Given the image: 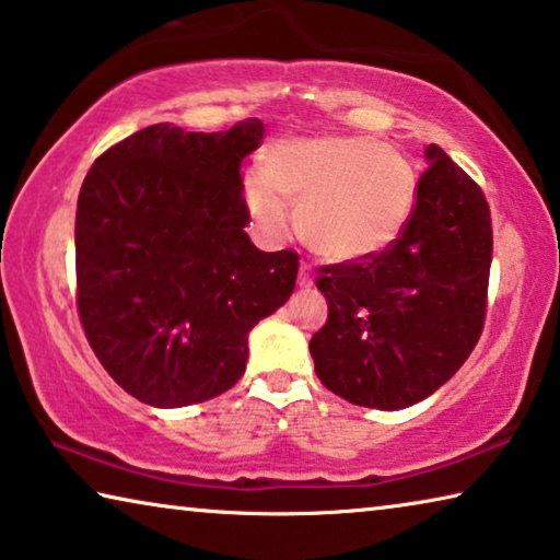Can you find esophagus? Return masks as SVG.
<instances>
[{
    "mask_svg": "<svg viewBox=\"0 0 560 560\" xmlns=\"http://www.w3.org/2000/svg\"><path fill=\"white\" fill-rule=\"evenodd\" d=\"M298 285H300V288H310V285H313V275H310V268H307L305 262L300 265V272H298Z\"/></svg>",
    "mask_w": 560,
    "mask_h": 560,
    "instance_id": "1",
    "label": "esophagus"
}]
</instances>
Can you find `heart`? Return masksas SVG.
<instances>
[{
    "instance_id": "heart-1",
    "label": "heart",
    "mask_w": 560,
    "mask_h": 560,
    "mask_svg": "<svg viewBox=\"0 0 560 560\" xmlns=\"http://www.w3.org/2000/svg\"><path fill=\"white\" fill-rule=\"evenodd\" d=\"M417 171L399 149L366 136L272 143L245 203L270 241L285 237L298 206L305 243L327 260L374 258L405 233L417 206Z\"/></svg>"
}]
</instances>
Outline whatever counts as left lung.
I'll use <instances>...</instances> for the list:
<instances>
[{"mask_svg":"<svg viewBox=\"0 0 560 560\" xmlns=\"http://www.w3.org/2000/svg\"><path fill=\"white\" fill-rule=\"evenodd\" d=\"M387 250L323 265L327 323L310 340L319 382L357 407L405 409L436 392L479 342L489 300L487 196L439 145Z\"/></svg>","mask_w":560,"mask_h":560,"instance_id":"left-lung-1","label":"left lung"}]
</instances>
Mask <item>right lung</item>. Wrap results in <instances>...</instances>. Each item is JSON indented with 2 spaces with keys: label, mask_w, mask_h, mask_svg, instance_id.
Wrapping results in <instances>:
<instances>
[{
  "label": "right lung",
  "mask_w": 560,
  "mask_h": 560,
  "mask_svg": "<svg viewBox=\"0 0 560 560\" xmlns=\"http://www.w3.org/2000/svg\"><path fill=\"white\" fill-rule=\"evenodd\" d=\"M258 118L228 131L141 128L94 161L77 203V310L118 387L173 409L243 377L247 335L295 290L300 255L262 253L241 163Z\"/></svg>",
  "instance_id": "1"
}]
</instances>
